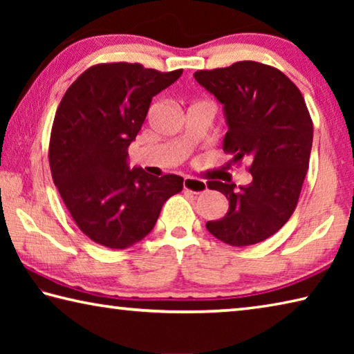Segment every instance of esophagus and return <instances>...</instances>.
<instances>
[{"instance_id": "34e87169", "label": "esophagus", "mask_w": 354, "mask_h": 354, "mask_svg": "<svg viewBox=\"0 0 354 354\" xmlns=\"http://www.w3.org/2000/svg\"><path fill=\"white\" fill-rule=\"evenodd\" d=\"M184 190L192 192V194H203L207 190V185L205 179L187 176L184 179Z\"/></svg>"}]
</instances>
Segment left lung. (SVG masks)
I'll use <instances>...</instances> for the list:
<instances>
[{
	"instance_id": "left-lung-1",
	"label": "left lung",
	"mask_w": 354,
	"mask_h": 354,
	"mask_svg": "<svg viewBox=\"0 0 354 354\" xmlns=\"http://www.w3.org/2000/svg\"><path fill=\"white\" fill-rule=\"evenodd\" d=\"M194 76L225 106V153L234 164L247 158L253 176L239 190L236 184L207 183L230 200V211L206 227L232 247L259 243L278 232L298 205L313 148L308 106L295 84L272 65L241 61Z\"/></svg>"
}]
</instances>
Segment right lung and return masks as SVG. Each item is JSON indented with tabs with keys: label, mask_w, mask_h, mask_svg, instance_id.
Wrapping results in <instances>:
<instances>
[{
	"label": "right lung",
	"mask_w": 354,
	"mask_h": 354,
	"mask_svg": "<svg viewBox=\"0 0 354 354\" xmlns=\"http://www.w3.org/2000/svg\"><path fill=\"white\" fill-rule=\"evenodd\" d=\"M183 70L97 64L76 77L57 106L48 159L53 181L76 226L95 243L124 250L153 230L164 203L183 190L178 175L128 169L154 95Z\"/></svg>",
	"instance_id": "obj_1"
}]
</instances>
